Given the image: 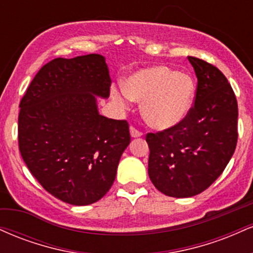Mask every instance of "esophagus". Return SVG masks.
Returning <instances> with one entry per match:
<instances>
[{
    "instance_id": "esophagus-1",
    "label": "esophagus",
    "mask_w": 253,
    "mask_h": 253,
    "mask_svg": "<svg viewBox=\"0 0 253 253\" xmlns=\"http://www.w3.org/2000/svg\"><path fill=\"white\" fill-rule=\"evenodd\" d=\"M129 132H130V136H132V138H140V136L143 135V133L139 132V130L134 128V127H130Z\"/></svg>"
}]
</instances>
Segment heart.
<instances>
[{
	"mask_svg": "<svg viewBox=\"0 0 253 253\" xmlns=\"http://www.w3.org/2000/svg\"><path fill=\"white\" fill-rule=\"evenodd\" d=\"M114 100L126 107L129 100L141 103V115L152 128L164 130L187 118L195 97V83L184 72L164 65L133 72L125 80L124 89L113 88Z\"/></svg>",
	"mask_w": 253,
	"mask_h": 253,
	"instance_id": "b5f03b06",
	"label": "heart"
}]
</instances>
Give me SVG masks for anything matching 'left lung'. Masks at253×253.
Returning <instances> with one entry per match:
<instances>
[{"label": "left lung", "instance_id": "left-lung-1", "mask_svg": "<svg viewBox=\"0 0 253 253\" xmlns=\"http://www.w3.org/2000/svg\"><path fill=\"white\" fill-rule=\"evenodd\" d=\"M188 60L197 77L195 104L179 125L146 135L150 179L171 197L207 189L231 161L238 140V103L227 78L205 60Z\"/></svg>", "mask_w": 253, "mask_h": 253}]
</instances>
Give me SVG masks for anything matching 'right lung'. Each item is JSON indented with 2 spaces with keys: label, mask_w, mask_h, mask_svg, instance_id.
<instances>
[{
  "label": "right lung",
  "mask_w": 253,
  "mask_h": 253,
  "mask_svg": "<svg viewBox=\"0 0 253 253\" xmlns=\"http://www.w3.org/2000/svg\"><path fill=\"white\" fill-rule=\"evenodd\" d=\"M112 80L106 58H56L33 78L20 102L19 149L37 181L74 206L98 201L113 185L130 143L126 120L98 113Z\"/></svg>",
  "instance_id": "obj_1"
}]
</instances>
